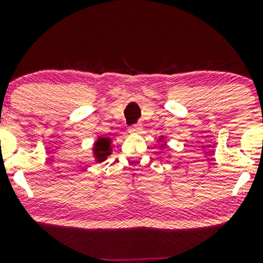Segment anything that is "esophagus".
I'll return each mask as SVG.
<instances>
[{
	"mask_svg": "<svg viewBox=\"0 0 263 263\" xmlns=\"http://www.w3.org/2000/svg\"><path fill=\"white\" fill-rule=\"evenodd\" d=\"M129 134H134V135H140L142 132V126L141 125H134L128 128Z\"/></svg>",
	"mask_w": 263,
	"mask_h": 263,
	"instance_id": "1",
	"label": "esophagus"
}]
</instances>
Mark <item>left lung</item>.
<instances>
[{
  "mask_svg": "<svg viewBox=\"0 0 263 263\" xmlns=\"http://www.w3.org/2000/svg\"><path fill=\"white\" fill-rule=\"evenodd\" d=\"M168 143V136H159L158 137V151L159 152H164V148L167 147Z\"/></svg>",
  "mask_w": 263,
  "mask_h": 263,
  "instance_id": "8db88e82",
  "label": "left lung"
}]
</instances>
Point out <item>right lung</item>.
<instances>
[{"label":"right lung","mask_w":263,"mask_h":263,"mask_svg":"<svg viewBox=\"0 0 263 263\" xmlns=\"http://www.w3.org/2000/svg\"><path fill=\"white\" fill-rule=\"evenodd\" d=\"M112 138L108 136H98L91 148L93 161L96 163L106 161L108 156L112 155Z\"/></svg>","instance_id":"obj_1"}]
</instances>
